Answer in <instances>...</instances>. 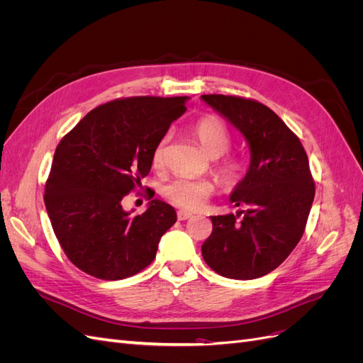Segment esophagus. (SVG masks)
<instances>
[{
    "label": "esophagus",
    "mask_w": 363,
    "mask_h": 363,
    "mask_svg": "<svg viewBox=\"0 0 363 363\" xmlns=\"http://www.w3.org/2000/svg\"><path fill=\"white\" fill-rule=\"evenodd\" d=\"M177 216H179L180 221H186V219H191L194 215H192L191 212H184V211H180V212L177 213Z\"/></svg>",
    "instance_id": "obj_1"
}]
</instances>
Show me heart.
I'll use <instances>...</instances> for the list:
<instances>
[{
    "label": "heart",
    "instance_id": "b5f03b06",
    "mask_svg": "<svg viewBox=\"0 0 363 363\" xmlns=\"http://www.w3.org/2000/svg\"><path fill=\"white\" fill-rule=\"evenodd\" d=\"M194 135L200 140L204 151L211 157H219L225 155L232 138H230L228 128L221 119L216 116H203L192 127ZM171 135L164 133L152 150V164L156 168H162L167 162L168 145ZM216 174L227 188H236L244 180L247 174L245 163L238 157H225L216 164ZM215 192V183L211 180H194V179H175L167 184L163 194L167 199L184 211H200Z\"/></svg>",
    "mask_w": 363,
    "mask_h": 363
}]
</instances>
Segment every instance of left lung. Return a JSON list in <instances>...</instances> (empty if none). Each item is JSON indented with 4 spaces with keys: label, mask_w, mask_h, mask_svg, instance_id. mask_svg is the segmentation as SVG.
I'll return each mask as SVG.
<instances>
[{
    "label": "left lung",
    "mask_w": 363,
    "mask_h": 363,
    "mask_svg": "<svg viewBox=\"0 0 363 363\" xmlns=\"http://www.w3.org/2000/svg\"><path fill=\"white\" fill-rule=\"evenodd\" d=\"M248 142L250 167L230 195L238 213L211 216L203 259L219 276H267L300 242L315 196L309 159L294 131L269 107L250 98L201 95Z\"/></svg>",
    "instance_id": "left-lung-1"
}]
</instances>
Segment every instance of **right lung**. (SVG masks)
I'll use <instances>...</instances> for the list:
<instances>
[{"mask_svg": "<svg viewBox=\"0 0 363 363\" xmlns=\"http://www.w3.org/2000/svg\"><path fill=\"white\" fill-rule=\"evenodd\" d=\"M188 96H130L98 106L59 142L45 184L50 221L74 265L101 280L135 276L155 260L177 221L174 207L151 200L131 216L123 199L147 177L152 150Z\"/></svg>", "mask_w": 363, "mask_h": 363, "instance_id": "right-lung-1", "label": "right lung"}]
</instances>
